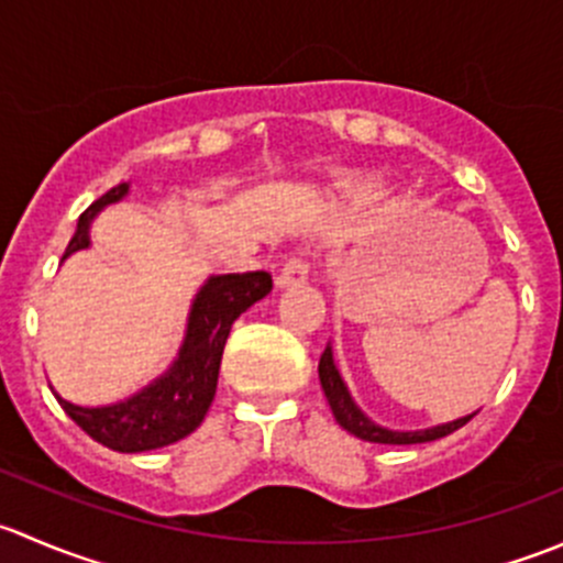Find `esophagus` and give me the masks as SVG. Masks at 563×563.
<instances>
[{
	"instance_id": "34e87169",
	"label": "esophagus",
	"mask_w": 563,
	"mask_h": 563,
	"mask_svg": "<svg viewBox=\"0 0 563 563\" xmlns=\"http://www.w3.org/2000/svg\"><path fill=\"white\" fill-rule=\"evenodd\" d=\"M308 280V261L302 255H291V258L283 264L280 275H277V288H291V286H302Z\"/></svg>"
}]
</instances>
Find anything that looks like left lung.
<instances>
[{"mask_svg": "<svg viewBox=\"0 0 563 563\" xmlns=\"http://www.w3.org/2000/svg\"><path fill=\"white\" fill-rule=\"evenodd\" d=\"M318 378H321V389L327 395L329 408H332L334 419L343 430H349L351 435L362 441H373V444H424V441H435L444 439V435L455 433L457 428H463L468 419H474V413L468 417L452 419V422L435 424V428H424V430H389L382 428L378 422H373L365 411L354 402L349 387H345L343 376H340L338 365H334V354H332V343H327L323 349L321 362H318Z\"/></svg>", "mask_w": 563, "mask_h": 563, "instance_id": "obj_1", "label": "left lung"}]
</instances>
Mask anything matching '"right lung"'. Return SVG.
Instances as JSON below:
<instances>
[{
	"label": "right lung",
	"instance_id": "1",
	"mask_svg": "<svg viewBox=\"0 0 563 563\" xmlns=\"http://www.w3.org/2000/svg\"><path fill=\"white\" fill-rule=\"evenodd\" d=\"M128 190L130 181L111 187L78 218L76 234L62 258L92 245V220L108 203L122 201ZM269 291V272L212 275L192 299L179 354L163 376L108 406H76L54 389L56 400L84 433L113 452H150L185 439L203 422L212 406L231 323Z\"/></svg>",
	"mask_w": 563,
	"mask_h": 563
}]
</instances>
